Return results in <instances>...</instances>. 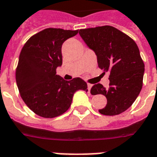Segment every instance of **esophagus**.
I'll use <instances>...</instances> for the list:
<instances>
[{
	"instance_id": "34e87169",
	"label": "esophagus",
	"mask_w": 157,
	"mask_h": 157,
	"mask_svg": "<svg viewBox=\"0 0 157 157\" xmlns=\"http://www.w3.org/2000/svg\"><path fill=\"white\" fill-rule=\"evenodd\" d=\"M87 86H88V92L90 93L91 87H92V85H91V84H90V83H88V84H87Z\"/></svg>"
}]
</instances>
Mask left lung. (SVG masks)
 I'll return each instance as SVG.
<instances>
[{"instance_id":"1","label":"left lung","mask_w":157,"mask_h":157,"mask_svg":"<svg viewBox=\"0 0 157 157\" xmlns=\"http://www.w3.org/2000/svg\"><path fill=\"white\" fill-rule=\"evenodd\" d=\"M86 44L97 55L98 67L110 71L109 87L101 84L92 86V95L103 94L107 105L101 114L116 116L131 106L143 87L144 63L138 45L132 38L112 26L79 31Z\"/></svg>"}]
</instances>
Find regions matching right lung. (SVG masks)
<instances>
[{"label":"right lung","mask_w":157,"mask_h":157,"mask_svg":"<svg viewBox=\"0 0 157 157\" xmlns=\"http://www.w3.org/2000/svg\"><path fill=\"white\" fill-rule=\"evenodd\" d=\"M78 30L45 28L31 36L19 54L15 71L21 98L38 116L54 118L70 107L76 91H87V84L80 77L65 81L56 74L61 66L62 45Z\"/></svg>","instance_id":"1"}]
</instances>
